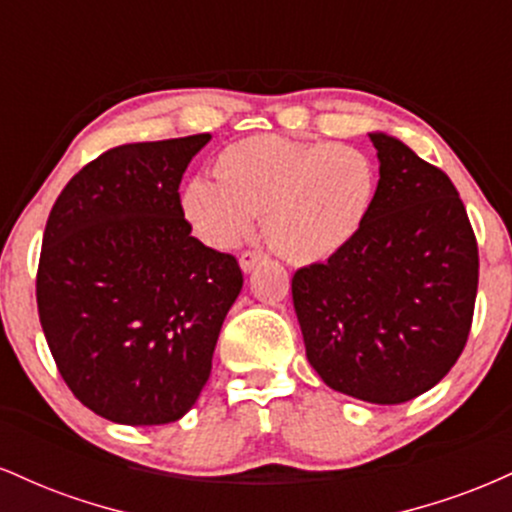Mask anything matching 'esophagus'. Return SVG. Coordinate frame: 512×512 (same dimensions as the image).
Returning a JSON list of instances; mask_svg holds the SVG:
<instances>
[{
  "label": "esophagus",
  "mask_w": 512,
  "mask_h": 512,
  "mask_svg": "<svg viewBox=\"0 0 512 512\" xmlns=\"http://www.w3.org/2000/svg\"><path fill=\"white\" fill-rule=\"evenodd\" d=\"M264 260V255L260 250H248V252H243V255H240V269H243L245 274L248 272H252V269L257 267V264H260Z\"/></svg>",
  "instance_id": "34e87169"
}]
</instances>
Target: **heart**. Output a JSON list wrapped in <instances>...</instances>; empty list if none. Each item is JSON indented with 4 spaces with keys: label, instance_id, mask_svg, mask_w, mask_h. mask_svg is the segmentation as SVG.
Masks as SVG:
<instances>
[{
    "label": "heart",
    "instance_id": "b5f03b06",
    "mask_svg": "<svg viewBox=\"0 0 512 512\" xmlns=\"http://www.w3.org/2000/svg\"><path fill=\"white\" fill-rule=\"evenodd\" d=\"M373 195L375 168L354 146L260 134L228 144L216 156V180L192 178L180 207L211 248L238 245L262 214V231L276 252L315 264L356 238Z\"/></svg>",
    "mask_w": 512,
    "mask_h": 512
}]
</instances>
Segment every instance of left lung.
Listing matches in <instances>:
<instances>
[{
	"label": "left lung",
	"mask_w": 512,
	"mask_h": 512,
	"mask_svg": "<svg viewBox=\"0 0 512 512\" xmlns=\"http://www.w3.org/2000/svg\"><path fill=\"white\" fill-rule=\"evenodd\" d=\"M380 180L361 231L293 274L305 356L325 385L402 404L448 375L467 344L479 250L455 185L385 132H370Z\"/></svg>",
	"instance_id": "obj_1"
}]
</instances>
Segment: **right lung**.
I'll return each mask as SVG.
<instances>
[{
    "instance_id": "1",
    "label": "right lung",
    "mask_w": 512,
    "mask_h": 512,
    "mask_svg": "<svg viewBox=\"0 0 512 512\" xmlns=\"http://www.w3.org/2000/svg\"><path fill=\"white\" fill-rule=\"evenodd\" d=\"M211 134L122 144L57 197L40 250L38 315L64 383L125 426L195 407L243 289L236 257L192 236L180 180Z\"/></svg>"
}]
</instances>
